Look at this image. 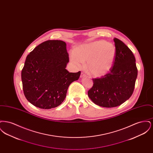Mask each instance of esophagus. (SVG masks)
<instances>
[{
    "mask_svg": "<svg viewBox=\"0 0 153 153\" xmlns=\"http://www.w3.org/2000/svg\"><path fill=\"white\" fill-rule=\"evenodd\" d=\"M85 74H84L83 73H81V74H80V78H82V77H85Z\"/></svg>",
    "mask_w": 153,
    "mask_h": 153,
    "instance_id": "1",
    "label": "esophagus"
}]
</instances>
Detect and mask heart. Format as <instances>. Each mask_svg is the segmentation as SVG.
Segmentation results:
<instances>
[{"instance_id":"1","label":"heart","mask_w":153,"mask_h":153,"mask_svg":"<svg viewBox=\"0 0 153 153\" xmlns=\"http://www.w3.org/2000/svg\"><path fill=\"white\" fill-rule=\"evenodd\" d=\"M116 57V48L111 43L99 40L83 44L70 55V60L80 69L87 62L86 69L92 76L100 77L112 69Z\"/></svg>"}]
</instances>
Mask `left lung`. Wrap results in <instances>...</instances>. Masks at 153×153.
Here are the masks:
<instances>
[{
    "mask_svg": "<svg viewBox=\"0 0 153 153\" xmlns=\"http://www.w3.org/2000/svg\"><path fill=\"white\" fill-rule=\"evenodd\" d=\"M114 40L116 48L114 65L109 73L93 79L94 85L88 92L92 102L106 108L119 106L131 97L138 75L132 52L122 41L116 38Z\"/></svg>",
    "mask_w": 153,
    "mask_h": 153,
    "instance_id": "1",
    "label": "left lung"
}]
</instances>
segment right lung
Instances as JSON below:
<instances>
[{"mask_svg": "<svg viewBox=\"0 0 153 153\" xmlns=\"http://www.w3.org/2000/svg\"><path fill=\"white\" fill-rule=\"evenodd\" d=\"M66 44L49 40L38 45L27 56L21 73L24 95L39 108L51 109L65 99L69 85L78 80L81 72L70 73Z\"/></svg>", "mask_w": 153, "mask_h": 153, "instance_id": "right-lung-1", "label": "right lung"}]
</instances>
